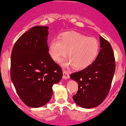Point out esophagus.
<instances>
[{"instance_id": "1", "label": "esophagus", "mask_w": 126, "mask_h": 126, "mask_svg": "<svg viewBox=\"0 0 126 126\" xmlns=\"http://www.w3.org/2000/svg\"><path fill=\"white\" fill-rule=\"evenodd\" d=\"M63 79H69V74L68 72L66 71V70L64 69L63 71Z\"/></svg>"}]
</instances>
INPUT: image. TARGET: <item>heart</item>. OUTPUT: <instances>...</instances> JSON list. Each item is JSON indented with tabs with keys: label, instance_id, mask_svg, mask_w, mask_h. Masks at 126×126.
Wrapping results in <instances>:
<instances>
[{
	"label": "heart",
	"instance_id": "b5f03b06",
	"mask_svg": "<svg viewBox=\"0 0 126 126\" xmlns=\"http://www.w3.org/2000/svg\"><path fill=\"white\" fill-rule=\"evenodd\" d=\"M100 45L96 39L88 37L77 32H66L51 40L49 45V54L55 62H60L67 54L69 58L63 60L65 66H73L76 69L85 68L97 56Z\"/></svg>",
	"mask_w": 126,
	"mask_h": 126
}]
</instances>
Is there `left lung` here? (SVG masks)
<instances>
[{"mask_svg": "<svg viewBox=\"0 0 126 126\" xmlns=\"http://www.w3.org/2000/svg\"><path fill=\"white\" fill-rule=\"evenodd\" d=\"M100 51L94 62L84 69L71 74L79 89L72 96L74 101L84 108L100 105L108 96L115 71V59L110 44L100 36Z\"/></svg>", "mask_w": 126, "mask_h": 126, "instance_id": "left-lung-1", "label": "left lung"}]
</instances>
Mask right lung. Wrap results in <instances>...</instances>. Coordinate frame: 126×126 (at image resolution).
I'll return each instance as SVG.
<instances>
[{
  "label": "right lung",
  "mask_w": 126,
  "mask_h": 126,
  "mask_svg": "<svg viewBox=\"0 0 126 126\" xmlns=\"http://www.w3.org/2000/svg\"><path fill=\"white\" fill-rule=\"evenodd\" d=\"M47 35V26H34L18 38L12 49L11 79L20 100L31 108L49 101L52 86L63 77L62 68L49 54Z\"/></svg>",
  "instance_id": "add662e5"
}]
</instances>
